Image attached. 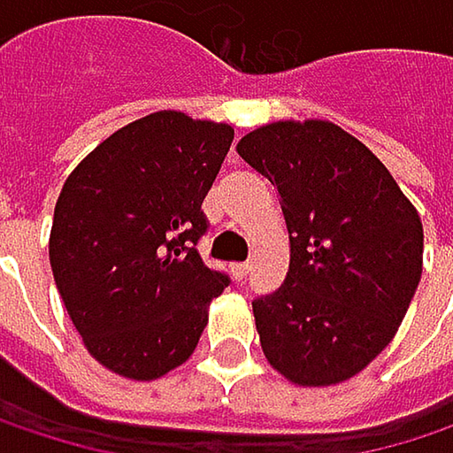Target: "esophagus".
Segmentation results:
<instances>
[{"instance_id": "esophagus-1", "label": "esophagus", "mask_w": 453, "mask_h": 453, "mask_svg": "<svg viewBox=\"0 0 453 453\" xmlns=\"http://www.w3.org/2000/svg\"><path fill=\"white\" fill-rule=\"evenodd\" d=\"M230 270H233V278H235V280H243L246 273H249V265H246V262H235Z\"/></svg>"}]
</instances>
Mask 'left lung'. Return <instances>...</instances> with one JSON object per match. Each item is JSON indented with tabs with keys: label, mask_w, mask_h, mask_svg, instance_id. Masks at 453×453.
Listing matches in <instances>:
<instances>
[{
	"label": "left lung",
	"mask_w": 453,
	"mask_h": 453,
	"mask_svg": "<svg viewBox=\"0 0 453 453\" xmlns=\"http://www.w3.org/2000/svg\"><path fill=\"white\" fill-rule=\"evenodd\" d=\"M291 238L283 286L251 302L267 362L299 386L365 370L394 338L422 275V223L386 165L325 120L273 123L238 141Z\"/></svg>",
	"instance_id": "left-lung-1"
}]
</instances>
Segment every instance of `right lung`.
<instances>
[{
	"label": "right lung",
	"instance_id": "add662e5",
	"mask_svg": "<svg viewBox=\"0 0 453 453\" xmlns=\"http://www.w3.org/2000/svg\"><path fill=\"white\" fill-rule=\"evenodd\" d=\"M233 128L154 112L102 141L65 180L49 262L91 357L151 380L183 365L230 278L202 262V210Z\"/></svg>",
	"mask_w": 453,
	"mask_h": 453
}]
</instances>
